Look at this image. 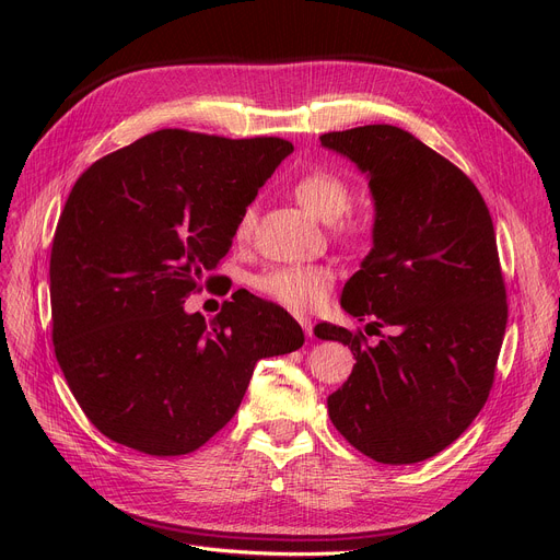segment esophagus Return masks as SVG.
<instances>
[{"label": "esophagus", "mask_w": 560, "mask_h": 560, "mask_svg": "<svg viewBox=\"0 0 560 560\" xmlns=\"http://www.w3.org/2000/svg\"><path fill=\"white\" fill-rule=\"evenodd\" d=\"M300 319V325H302V329H304V334L311 338L313 336V322H311V317H298Z\"/></svg>", "instance_id": "obj_1"}]
</instances>
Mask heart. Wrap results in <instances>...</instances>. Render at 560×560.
Here are the masks:
<instances>
[{"label":"heart","mask_w":560,"mask_h":560,"mask_svg":"<svg viewBox=\"0 0 560 560\" xmlns=\"http://www.w3.org/2000/svg\"><path fill=\"white\" fill-rule=\"evenodd\" d=\"M292 195L300 201L302 209L319 222H334L338 238H357L361 231V222L349 215L351 199L354 190L342 174L327 170V167H313L302 172L295 184H292ZM256 224V209L247 206L241 213L238 224H235V238L245 243ZM252 288L290 311L311 313L325 304L331 295L336 272L329 265H272L262 272L252 277Z\"/></svg>","instance_id":"obj_1"}]
</instances>
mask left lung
Listing matches in <instances>:
<instances>
[{
  "label": "left lung",
  "mask_w": 560,
  "mask_h": 560,
  "mask_svg": "<svg viewBox=\"0 0 560 560\" xmlns=\"http://www.w3.org/2000/svg\"><path fill=\"white\" fill-rule=\"evenodd\" d=\"M319 140L370 176L376 211L374 247L340 304L393 331L372 347L363 331L315 327L357 359L327 399L329 418L378 463H420L472 424L492 388L509 319L492 218L465 172L399 127Z\"/></svg>",
  "instance_id": "8db88e82"
}]
</instances>
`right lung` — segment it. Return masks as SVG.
Listing matches in <instances>:
<instances>
[{"label":"right lung","mask_w":560,"mask_h":560,"mask_svg":"<svg viewBox=\"0 0 560 560\" xmlns=\"http://www.w3.org/2000/svg\"><path fill=\"white\" fill-rule=\"evenodd\" d=\"M290 152L283 138L163 129L77 179L49 258L51 338L85 418L115 443L199 450L235 416L254 365L304 345L288 311L254 295L211 322L184 311Z\"/></svg>","instance_id":"obj_1"}]
</instances>
